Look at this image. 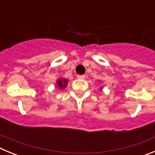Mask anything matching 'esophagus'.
I'll use <instances>...</instances> for the list:
<instances>
[{
  "instance_id": "esophagus-1",
  "label": "esophagus",
  "mask_w": 155,
  "mask_h": 155,
  "mask_svg": "<svg viewBox=\"0 0 155 155\" xmlns=\"http://www.w3.org/2000/svg\"><path fill=\"white\" fill-rule=\"evenodd\" d=\"M85 76L84 75H77V78L81 79V80H84Z\"/></svg>"
}]
</instances>
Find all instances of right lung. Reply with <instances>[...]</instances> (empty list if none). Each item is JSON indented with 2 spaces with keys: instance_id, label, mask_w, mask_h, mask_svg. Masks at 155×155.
<instances>
[{
  "instance_id": "obj_1",
  "label": "right lung",
  "mask_w": 155,
  "mask_h": 155,
  "mask_svg": "<svg viewBox=\"0 0 155 155\" xmlns=\"http://www.w3.org/2000/svg\"><path fill=\"white\" fill-rule=\"evenodd\" d=\"M68 81L67 80V79H59L58 81H57V84H58L59 87L60 88H61V89H63V88H64V87H67V85H68Z\"/></svg>"
}]
</instances>
